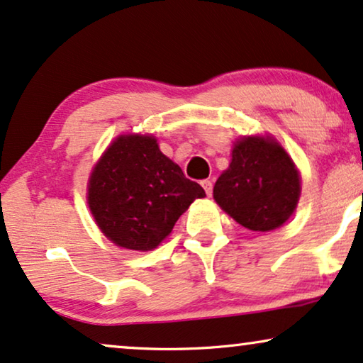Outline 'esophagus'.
<instances>
[{
	"instance_id": "1",
	"label": "esophagus",
	"mask_w": 363,
	"mask_h": 363,
	"mask_svg": "<svg viewBox=\"0 0 363 363\" xmlns=\"http://www.w3.org/2000/svg\"><path fill=\"white\" fill-rule=\"evenodd\" d=\"M201 186H203V190H205L206 195L211 196V193H213V183H211L210 180H203V182H201Z\"/></svg>"
}]
</instances>
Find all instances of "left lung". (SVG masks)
<instances>
[{
	"mask_svg": "<svg viewBox=\"0 0 363 363\" xmlns=\"http://www.w3.org/2000/svg\"><path fill=\"white\" fill-rule=\"evenodd\" d=\"M299 193V173L284 148L250 137L233 148L230 168L216 180L213 196L241 226L271 231L289 220Z\"/></svg>",
	"mask_w": 363,
	"mask_h": 363,
	"instance_id": "left-lung-1",
	"label": "left lung"
}]
</instances>
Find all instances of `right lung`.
<instances>
[{
    "instance_id": "1",
    "label": "right lung",
    "mask_w": 363,
    "mask_h": 363,
    "mask_svg": "<svg viewBox=\"0 0 363 363\" xmlns=\"http://www.w3.org/2000/svg\"><path fill=\"white\" fill-rule=\"evenodd\" d=\"M203 196L205 190L163 155L155 138L125 135L94 168L87 200L108 240L127 250L150 251Z\"/></svg>"
}]
</instances>
